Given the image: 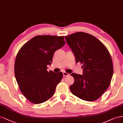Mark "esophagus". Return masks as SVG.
Returning <instances> with one entry per match:
<instances>
[{
    "instance_id": "34e87169",
    "label": "esophagus",
    "mask_w": 123,
    "mask_h": 123,
    "mask_svg": "<svg viewBox=\"0 0 123 123\" xmlns=\"http://www.w3.org/2000/svg\"><path fill=\"white\" fill-rule=\"evenodd\" d=\"M63 76H68V75H69V74L67 73L66 72H63Z\"/></svg>"
}]
</instances>
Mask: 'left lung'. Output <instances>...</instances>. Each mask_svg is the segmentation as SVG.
Instances as JSON below:
<instances>
[{"label":"left lung","mask_w":123,"mask_h":123,"mask_svg":"<svg viewBox=\"0 0 123 123\" xmlns=\"http://www.w3.org/2000/svg\"><path fill=\"white\" fill-rule=\"evenodd\" d=\"M77 63L83 64V74H71L74 79L72 93L83 100H97L107 89L113 76L112 59L106 46L93 36L77 32L65 37Z\"/></svg>","instance_id":"1"}]
</instances>
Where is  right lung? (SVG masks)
<instances>
[{
  "label": "right lung",
  "instance_id": "right-lung-1",
  "mask_svg": "<svg viewBox=\"0 0 123 123\" xmlns=\"http://www.w3.org/2000/svg\"><path fill=\"white\" fill-rule=\"evenodd\" d=\"M65 44L63 36L39 35L19 50L15 62V76L21 92L31 102L40 104L54 95L63 74L49 72L47 65H50L55 51Z\"/></svg>",
  "mask_w": 123,
  "mask_h": 123
}]
</instances>
